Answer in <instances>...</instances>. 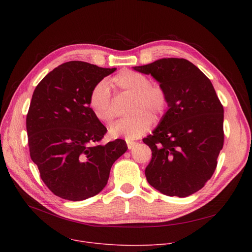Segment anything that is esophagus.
Returning a JSON list of instances; mask_svg holds the SVG:
<instances>
[{
	"label": "esophagus",
	"instance_id": "34e87169",
	"mask_svg": "<svg viewBox=\"0 0 252 252\" xmlns=\"http://www.w3.org/2000/svg\"><path fill=\"white\" fill-rule=\"evenodd\" d=\"M126 144H127V148L128 149H133L135 146L137 142H134V141H126Z\"/></svg>",
	"mask_w": 252,
	"mask_h": 252
}]
</instances>
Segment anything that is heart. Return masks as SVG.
Instances as JSON below:
<instances>
[{"label":"heart","mask_w":252,"mask_h":252,"mask_svg":"<svg viewBox=\"0 0 252 252\" xmlns=\"http://www.w3.org/2000/svg\"><path fill=\"white\" fill-rule=\"evenodd\" d=\"M111 85L118 90L134 94L131 116L119 119L110 128L113 138L123 137L135 140L149 129L153 118L155 121L164 115L168 107V96L164 88L156 83H150L147 75L141 72L124 69L114 75ZM89 107L98 121L109 124L115 117L109 88L100 83L92 89L89 95Z\"/></svg>","instance_id":"1"}]
</instances>
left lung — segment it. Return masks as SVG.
Returning <instances> with one entry per match:
<instances>
[{
    "mask_svg": "<svg viewBox=\"0 0 252 252\" xmlns=\"http://www.w3.org/2000/svg\"><path fill=\"white\" fill-rule=\"evenodd\" d=\"M167 93L168 110L143 139L152 151L148 183L167 196L187 197L213 177L223 146V107L209 78L190 61L162 58L135 66Z\"/></svg>",
    "mask_w": 252,
    "mask_h": 252,
    "instance_id": "8db88e82",
    "label": "left lung"
}]
</instances>
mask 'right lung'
I'll use <instances>...</instances> for the list:
<instances>
[{"label":"right lung","mask_w":252,"mask_h":252,"mask_svg":"<svg viewBox=\"0 0 252 252\" xmlns=\"http://www.w3.org/2000/svg\"><path fill=\"white\" fill-rule=\"evenodd\" d=\"M115 69L69 61L33 92L26 115L31 157L46 186L63 199L81 201L101 192L112 164L127 150L122 139L98 144L107 128L89 107L92 89Z\"/></svg>","instance_id":"obj_1"}]
</instances>
